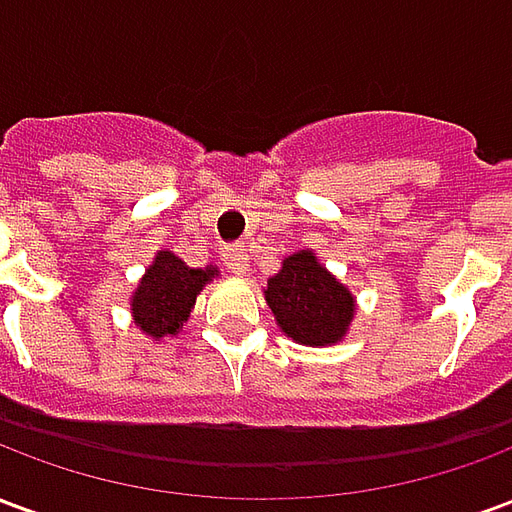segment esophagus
<instances>
[{
  "label": "esophagus",
  "mask_w": 512,
  "mask_h": 512,
  "mask_svg": "<svg viewBox=\"0 0 512 512\" xmlns=\"http://www.w3.org/2000/svg\"><path fill=\"white\" fill-rule=\"evenodd\" d=\"M222 257L224 266L230 268V274H235V277H246V271H249V255H246L244 246H227Z\"/></svg>",
  "instance_id": "1"
}]
</instances>
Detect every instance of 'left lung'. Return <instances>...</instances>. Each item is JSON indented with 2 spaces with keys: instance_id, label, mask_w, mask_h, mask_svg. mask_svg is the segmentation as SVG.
Returning a JSON list of instances; mask_svg holds the SVG:
<instances>
[{
  "instance_id": "1",
  "label": "left lung",
  "mask_w": 512,
  "mask_h": 512,
  "mask_svg": "<svg viewBox=\"0 0 512 512\" xmlns=\"http://www.w3.org/2000/svg\"><path fill=\"white\" fill-rule=\"evenodd\" d=\"M279 332L293 343L326 348L343 343L356 315V296L323 266L312 249L282 260L263 290Z\"/></svg>"
}]
</instances>
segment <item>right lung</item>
<instances>
[{
    "instance_id": "right-lung-1",
    "label": "right lung",
    "mask_w": 512,
    "mask_h": 512,
    "mask_svg": "<svg viewBox=\"0 0 512 512\" xmlns=\"http://www.w3.org/2000/svg\"><path fill=\"white\" fill-rule=\"evenodd\" d=\"M219 277V268H191L169 249H158L153 263L131 293V318L134 326L150 340H167L183 332L197 296L205 285Z\"/></svg>"
}]
</instances>
